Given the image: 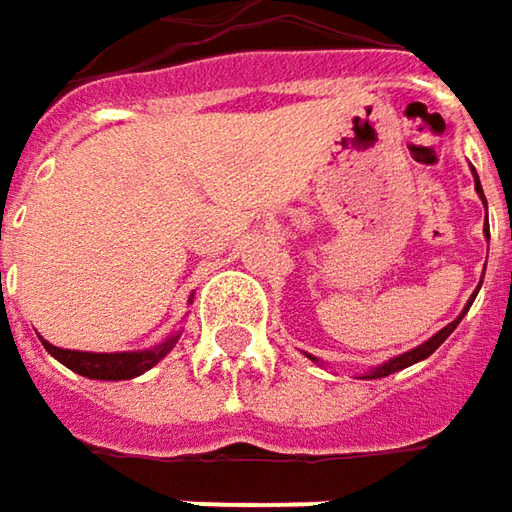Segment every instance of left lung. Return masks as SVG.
<instances>
[{
	"label": "left lung",
	"instance_id": "1",
	"mask_svg": "<svg viewBox=\"0 0 512 512\" xmlns=\"http://www.w3.org/2000/svg\"><path fill=\"white\" fill-rule=\"evenodd\" d=\"M475 188H478V194H481V199H484V191H481V182H478V179H475ZM469 304H472V301H469ZM466 310H469V307H466ZM466 310H464V313H466ZM464 313L455 318L452 324H446V327H443L440 333H435V336H432V339H429L426 345L414 347V350H408V353H403V356H397V359L385 362L382 368H376V371H371V374L365 376V379H379V376H388V374H394V371H403V368H408V365H414V362H420V359L432 356L437 347H440V345H443V342H446V339H449V333H452V330L458 327V321L464 318ZM310 359H316V356H310Z\"/></svg>",
	"mask_w": 512,
	"mask_h": 512
}]
</instances>
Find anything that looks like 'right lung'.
Here are the masks:
<instances>
[{
    "instance_id": "1",
    "label": "right lung",
    "mask_w": 512,
    "mask_h": 512,
    "mask_svg": "<svg viewBox=\"0 0 512 512\" xmlns=\"http://www.w3.org/2000/svg\"><path fill=\"white\" fill-rule=\"evenodd\" d=\"M179 336H173L170 342L159 345L156 350H141V353H83V350H63V347L46 345V350L63 362L66 368H72L75 374L89 376V379H133V376L150 371L170 347L176 345Z\"/></svg>"
}]
</instances>
